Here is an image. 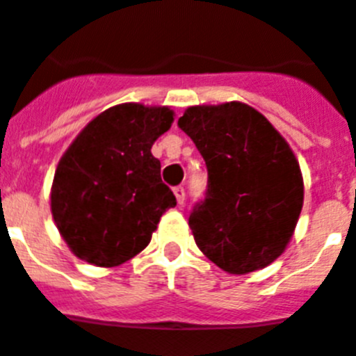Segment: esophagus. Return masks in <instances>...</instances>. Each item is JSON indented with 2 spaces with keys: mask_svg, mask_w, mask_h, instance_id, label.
Wrapping results in <instances>:
<instances>
[{
  "mask_svg": "<svg viewBox=\"0 0 356 356\" xmlns=\"http://www.w3.org/2000/svg\"><path fill=\"white\" fill-rule=\"evenodd\" d=\"M173 194H175V197H177L179 205H183L184 203V186H175V188H173Z\"/></svg>",
  "mask_w": 356,
  "mask_h": 356,
  "instance_id": "1",
  "label": "esophagus"
}]
</instances>
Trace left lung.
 <instances>
[{
  "mask_svg": "<svg viewBox=\"0 0 356 356\" xmlns=\"http://www.w3.org/2000/svg\"><path fill=\"white\" fill-rule=\"evenodd\" d=\"M207 164L205 200L190 212L195 243L229 273L284 251L303 207L298 159L275 127L243 103L190 107L179 118Z\"/></svg>",
  "mask_w": 356,
  "mask_h": 356,
  "instance_id": "8db88e82",
  "label": "left lung"
}]
</instances>
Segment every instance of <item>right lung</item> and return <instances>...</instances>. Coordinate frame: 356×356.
<instances>
[{
	"instance_id": "right-lung-1",
	"label": "right lung",
	"mask_w": 356,
	"mask_h": 356,
	"mask_svg": "<svg viewBox=\"0 0 356 356\" xmlns=\"http://www.w3.org/2000/svg\"><path fill=\"white\" fill-rule=\"evenodd\" d=\"M168 107L123 103L92 120L58 162L51 212L79 259L123 264L149 243L161 216L177 205L151 145L170 129Z\"/></svg>"
}]
</instances>
